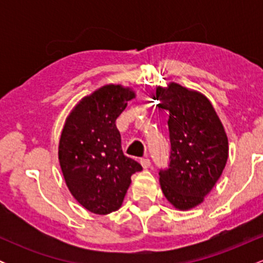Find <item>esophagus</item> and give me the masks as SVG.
Here are the masks:
<instances>
[{
  "mask_svg": "<svg viewBox=\"0 0 263 263\" xmlns=\"http://www.w3.org/2000/svg\"><path fill=\"white\" fill-rule=\"evenodd\" d=\"M141 165L143 168H149L151 167V161L148 158H143L141 159Z\"/></svg>",
  "mask_w": 263,
  "mask_h": 263,
  "instance_id": "34e87169",
  "label": "esophagus"
}]
</instances>
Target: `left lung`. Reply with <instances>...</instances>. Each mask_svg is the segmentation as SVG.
<instances>
[{
	"label": "left lung",
	"instance_id": "left-lung-1",
	"mask_svg": "<svg viewBox=\"0 0 263 263\" xmlns=\"http://www.w3.org/2000/svg\"><path fill=\"white\" fill-rule=\"evenodd\" d=\"M158 107L170 111V164L159 171L164 197L188 210L203 203L224 171L229 156L225 129L203 93L176 83L158 86Z\"/></svg>",
	"mask_w": 263,
	"mask_h": 263
}]
</instances>
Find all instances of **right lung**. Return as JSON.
I'll list each match as a JSON object with an SVG mask.
<instances>
[{
  "mask_svg": "<svg viewBox=\"0 0 263 263\" xmlns=\"http://www.w3.org/2000/svg\"><path fill=\"white\" fill-rule=\"evenodd\" d=\"M135 92L104 85L81 100L66 119L59 163L71 195L86 210L106 215L120 209L140 163L123 155L116 119Z\"/></svg>",
  "mask_w": 263,
  "mask_h": 263,
  "instance_id": "1",
  "label": "right lung"
}]
</instances>
